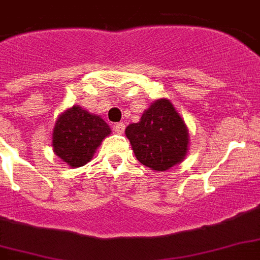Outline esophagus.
<instances>
[{
  "label": "esophagus",
  "mask_w": 260,
  "mask_h": 260,
  "mask_svg": "<svg viewBox=\"0 0 260 260\" xmlns=\"http://www.w3.org/2000/svg\"><path fill=\"white\" fill-rule=\"evenodd\" d=\"M114 131L120 135L124 134V131H125V124H124V122H117V124H114Z\"/></svg>",
  "instance_id": "34e87169"
}]
</instances>
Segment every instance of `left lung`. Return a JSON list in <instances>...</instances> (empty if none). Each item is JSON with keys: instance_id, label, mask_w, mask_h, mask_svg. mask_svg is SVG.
Masks as SVG:
<instances>
[{"instance_id": "1", "label": "left lung", "mask_w": 260, "mask_h": 260, "mask_svg": "<svg viewBox=\"0 0 260 260\" xmlns=\"http://www.w3.org/2000/svg\"><path fill=\"white\" fill-rule=\"evenodd\" d=\"M125 135L139 162L152 170H169L187 152V128L169 100L155 101Z\"/></svg>"}]
</instances>
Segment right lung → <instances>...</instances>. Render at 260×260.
<instances>
[{
  "mask_svg": "<svg viewBox=\"0 0 260 260\" xmlns=\"http://www.w3.org/2000/svg\"><path fill=\"white\" fill-rule=\"evenodd\" d=\"M109 134V125L101 117L75 105L55 124L54 152L71 167H81L90 162L97 147Z\"/></svg>",
  "mask_w": 260,
  "mask_h": 260,
  "instance_id": "obj_1",
  "label": "right lung"
}]
</instances>
